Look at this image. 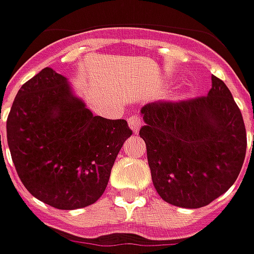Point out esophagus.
Here are the masks:
<instances>
[{
	"label": "esophagus",
	"instance_id": "1",
	"mask_svg": "<svg viewBox=\"0 0 254 254\" xmlns=\"http://www.w3.org/2000/svg\"><path fill=\"white\" fill-rule=\"evenodd\" d=\"M127 124H129V127L133 130V133H137V132H139V129H140V125H141L140 117H137V115H132V117H129Z\"/></svg>",
	"mask_w": 254,
	"mask_h": 254
}]
</instances>
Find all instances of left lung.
<instances>
[{"label":"left lung","instance_id":"obj_1","mask_svg":"<svg viewBox=\"0 0 254 254\" xmlns=\"http://www.w3.org/2000/svg\"><path fill=\"white\" fill-rule=\"evenodd\" d=\"M153 185L167 203L210 204L235 184L246 154L242 114L221 79L207 97L153 103L140 110Z\"/></svg>","mask_w":254,"mask_h":254}]
</instances>
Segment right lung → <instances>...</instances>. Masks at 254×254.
<instances>
[{
  "label": "right lung",
  "instance_id": "add662e5",
  "mask_svg": "<svg viewBox=\"0 0 254 254\" xmlns=\"http://www.w3.org/2000/svg\"><path fill=\"white\" fill-rule=\"evenodd\" d=\"M130 134L125 120L93 115L68 79L51 68L20 87L6 120L8 147L22 184L60 210L87 207L101 197Z\"/></svg>",
  "mask_w": 254,
  "mask_h": 254
}]
</instances>
